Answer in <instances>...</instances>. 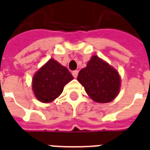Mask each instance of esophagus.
I'll use <instances>...</instances> for the list:
<instances>
[{
    "mask_svg": "<svg viewBox=\"0 0 150 150\" xmlns=\"http://www.w3.org/2000/svg\"><path fill=\"white\" fill-rule=\"evenodd\" d=\"M78 73H79L78 71H72V75H73L75 78H76V77L78 76Z\"/></svg>",
    "mask_w": 150,
    "mask_h": 150,
    "instance_id": "1",
    "label": "esophagus"
}]
</instances>
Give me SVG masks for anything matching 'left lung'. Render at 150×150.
Returning a JSON list of instances; mask_svg holds the SVG:
<instances>
[{
  "label": "left lung",
  "mask_w": 150,
  "mask_h": 150,
  "mask_svg": "<svg viewBox=\"0 0 150 150\" xmlns=\"http://www.w3.org/2000/svg\"><path fill=\"white\" fill-rule=\"evenodd\" d=\"M77 79L84 87L88 95L96 102H110L119 93V73L97 56H93L87 67L79 72Z\"/></svg>",
  "instance_id": "1"
}]
</instances>
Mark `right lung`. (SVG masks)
Wrapping results in <instances>:
<instances>
[{
	"instance_id": "add662e5",
	"label": "right lung",
	"mask_w": 150,
	"mask_h": 150,
	"mask_svg": "<svg viewBox=\"0 0 150 150\" xmlns=\"http://www.w3.org/2000/svg\"><path fill=\"white\" fill-rule=\"evenodd\" d=\"M73 79L67 68L50 59L33 77L32 88L35 97L42 102H51L63 91L64 86Z\"/></svg>"
}]
</instances>
